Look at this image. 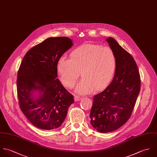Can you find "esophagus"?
<instances>
[{
  "label": "esophagus",
  "mask_w": 157,
  "mask_h": 157,
  "mask_svg": "<svg viewBox=\"0 0 157 157\" xmlns=\"http://www.w3.org/2000/svg\"><path fill=\"white\" fill-rule=\"evenodd\" d=\"M74 99L75 101H79L81 99V97H80L78 95H74Z\"/></svg>",
  "instance_id": "esophagus-1"
}]
</instances>
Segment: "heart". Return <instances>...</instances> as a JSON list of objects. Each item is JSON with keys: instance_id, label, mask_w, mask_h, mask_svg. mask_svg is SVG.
Wrapping results in <instances>:
<instances>
[{"instance_id": "1", "label": "heart", "mask_w": 157, "mask_h": 157, "mask_svg": "<svg viewBox=\"0 0 157 157\" xmlns=\"http://www.w3.org/2000/svg\"><path fill=\"white\" fill-rule=\"evenodd\" d=\"M117 58L113 50L99 44H84L70 54V59L59 58L57 70L63 84L75 86L80 76L83 79L76 88V92L86 94L105 89L114 77Z\"/></svg>"}]
</instances>
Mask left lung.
I'll return each instance as SVG.
<instances>
[{
	"label": "left lung",
	"mask_w": 157,
	"mask_h": 157,
	"mask_svg": "<svg viewBox=\"0 0 157 157\" xmlns=\"http://www.w3.org/2000/svg\"><path fill=\"white\" fill-rule=\"evenodd\" d=\"M106 40L117 55V68L110 85L93 98L90 123L101 133L114 131L128 120L141 87L140 72L133 58L113 38L109 37Z\"/></svg>",
	"instance_id": "8db88e82"
}]
</instances>
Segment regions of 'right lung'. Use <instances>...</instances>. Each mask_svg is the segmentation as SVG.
<instances>
[{
	"label": "right lung",
	"mask_w": 157,
	"mask_h": 157,
	"mask_svg": "<svg viewBox=\"0 0 157 157\" xmlns=\"http://www.w3.org/2000/svg\"><path fill=\"white\" fill-rule=\"evenodd\" d=\"M73 45L67 37H50L34 46L24 56L17 72V93L19 107L33 125L52 130L62 125L73 95L58 77L57 63ZM38 90L39 98L32 92Z\"/></svg>",
	"instance_id": "right-lung-1"
}]
</instances>
